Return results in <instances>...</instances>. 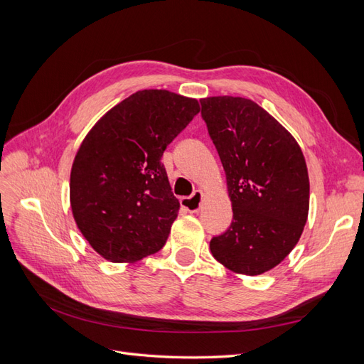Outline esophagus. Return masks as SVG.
Listing matches in <instances>:
<instances>
[{
  "instance_id": "1",
  "label": "esophagus",
  "mask_w": 364,
  "mask_h": 364,
  "mask_svg": "<svg viewBox=\"0 0 364 364\" xmlns=\"http://www.w3.org/2000/svg\"><path fill=\"white\" fill-rule=\"evenodd\" d=\"M202 199H203V193L202 191H194L193 196H190V197H182L181 205H182V208L186 209V211L199 213L200 205H202Z\"/></svg>"
}]
</instances>
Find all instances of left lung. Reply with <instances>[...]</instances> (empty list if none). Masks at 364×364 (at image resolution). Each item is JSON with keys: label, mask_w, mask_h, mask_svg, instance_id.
Returning <instances> with one entry per match:
<instances>
[{"label": "left lung", "mask_w": 364, "mask_h": 364, "mask_svg": "<svg viewBox=\"0 0 364 364\" xmlns=\"http://www.w3.org/2000/svg\"><path fill=\"white\" fill-rule=\"evenodd\" d=\"M206 123L226 173L234 220L213 237V257L255 277L273 269L299 241L310 206V181L296 139L255 102L202 98Z\"/></svg>", "instance_id": "left-lung-1"}]
</instances>
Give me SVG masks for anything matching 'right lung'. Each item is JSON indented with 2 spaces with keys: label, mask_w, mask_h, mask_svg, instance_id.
<instances>
[{
  "label": "right lung",
  "mask_w": 364,
  "mask_h": 364,
  "mask_svg": "<svg viewBox=\"0 0 364 364\" xmlns=\"http://www.w3.org/2000/svg\"><path fill=\"white\" fill-rule=\"evenodd\" d=\"M199 111L194 98L138 91L83 139L71 168V209L103 258L134 262L164 247L181 205L161 158Z\"/></svg>",
  "instance_id": "obj_1"
}]
</instances>
